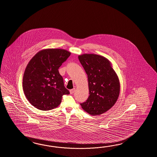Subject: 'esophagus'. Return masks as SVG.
Instances as JSON below:
<instances>
[{
  "mask_svg": "<svg viewBox=\"0 0 157 157\" xmlns=\"http://www.w3.org/2000/svg\"><path fill=\"white\" fill-rule=\"evenodd\" d=\"M75 88H73V89H71V90H70V92L71 94H74V92H75Z\"/></svg>",
  "mask_w": 157,
  "mask_h": 157,
  "instance_id": "1",
  "label": "esophagus"
}]
</instances>
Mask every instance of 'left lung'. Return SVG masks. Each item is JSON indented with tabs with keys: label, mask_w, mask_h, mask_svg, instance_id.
<instances>
[{
	"label": "left lung",
	"mask_w": 157,
	"mask_h": 157,
	"mask_svg": "<svg viewBox=\"0 0 157 157\" xmlns=\"http://www.w3.org/2000/svg\"><path fill=\"white\" fill-rule=\"evenodd\" d=\"M88 77L89 96L80 105L90 115H99L113 106L120 93L119 78L106 58L94 54L79 56Z\"/></svg>",
	"instance_id": "1"
}]
</instances>
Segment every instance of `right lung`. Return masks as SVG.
<instances>
[{
  "instance_id": "obj_1",
  "label": "right lung",
  "mask_w": 157,
  "mask_h": 157,
  "mask_svg": "<svg viewBox=\"0 0 157 157\" xmlns=\"http://www.w3.org/2000/svg\"><path fill=\"white\" fill-rule=\"evenodd\" d=\"M70 54L61 49H45L28 63L23 76V90L29 103L36 108L51 110L60 104L63 95L70 94L58 69Z\"/></svg>"
}]
</instances>
